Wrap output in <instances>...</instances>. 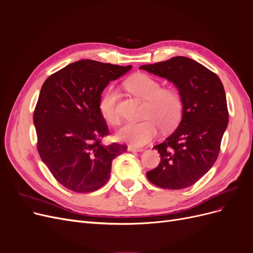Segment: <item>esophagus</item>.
Wrapping results in <instances>:
<instances>
[{
  "label": "esophagus",
  "instance_id": "1",
  "mask_svg": "<svg viewBox=\"0 0 253 253\" xmlns=\"http://www.w3.org/2000/svg\"><path fill=\"white\" fill-rule=\"evenodd\" d=\"M127 151H131V152H141L143 151V148H138V147H134V145L129 144L127 147Z\"/></svg>",
  "mask_w": 253,
  "mask_h": 253
}]
</instances>
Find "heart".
<instances>
[{"label": "heart", "instance_id": "heart-1", "mask_svg": "<svg viewBox=\"0 0 253 253\" xmlns=\"http://www.w3.org/2000/svg\"><path fill=\"white\" fill-rule=\"evenodd\" d=\"M131 93L145 102L141 122H129L116 134L118 140L127 142L134 147H142L154 139L158 126L170 131L178 125L182 114V102L178 93L171 88H163L162 83L151 76L137 74L126 82ZM117 89L109 87L99 101V111L111 125L119 124L117 112Z\"/></svg>", "mask_w": 253, "mask_h": 253}]
</instances>
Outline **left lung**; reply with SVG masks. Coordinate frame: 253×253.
Listing matches in <instances>:
<instances>
[{"mask_svg": "<svg viewBox=\"0 0 253 253\" xmlns=\"http://www.w3.org/2000/svg\"><path fill=\"white\" fill-rule=\"evenodd\" d=\"M139 68L173 82L182 102L179 125L154 147L160 163L147 172V177L164 189L188 188L211 169L218 156L229 119L223 83L201 63L181 56Z\"/></svg>", "mask_w": 253, "mask_h": 253, "instance_id": "1", "label": "left lung"}]
</instances>
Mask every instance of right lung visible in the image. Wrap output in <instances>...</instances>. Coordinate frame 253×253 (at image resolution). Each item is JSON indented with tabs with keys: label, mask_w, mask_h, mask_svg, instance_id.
Returning a JSON list of instances; mask_svg holds the SVG:
<instances>
[{
	"label": "right lung",
	"mask_w": 253,
	"mask_h": 253,
	"mask_svg": "<svg viewBox=\"0 0 253 253\" xmlns=\"http://www.w3.org/2000/svg\"><path fill=\"white\" fill-rule=\"evenodd\" d=\"M131 68L80 60L43 83L34 113L38 152L53 177L74 192L103 187L112 160L126 151L118 143L101 144L109 128L99 101L106 85Z\"/></svg>",
	"instance_id": "right-lung-1"
}]
</instances>
